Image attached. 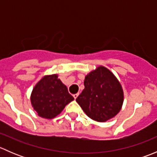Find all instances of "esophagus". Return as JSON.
<instances>
[{"mask_svg": "<svg viewBox=\"0 0 157 157\" xmlns=\"http://www.w3.org/2000/svg\"><path fill=\"white\" fill-rule=\"evenodd\" d=\"M79 96V93H75V94H74V95H73V96H74V99H77V96Z\"/></svg>", "mask_w": 157, "mask_h": 157, "instance_id": "obj_1", "label": "esophagus"}]
</instances>
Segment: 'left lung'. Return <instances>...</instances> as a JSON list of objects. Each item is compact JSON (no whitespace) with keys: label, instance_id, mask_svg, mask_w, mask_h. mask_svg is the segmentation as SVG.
I'll return each instance as SVG.
<instances>
[{"label":"left lung","instance_id":"obj_1","mask_svg":"<svg viewBox=\"0 0 157 157\" xmlns=\"http://www.w3.org/2000/svg\"><path fill=\"white\" fill-rule=\"evenodd\" d=\"M84 90L76 99L88 117L104 122L115 117L124 101L123 90L115 76L99 66L85 77Z\"/></svg>","mask_w":157,"mask_h":157}]
</instances>
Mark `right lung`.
Here are the masks:
<instances>
[{"label": "right lung", "mask_w": 157, "mask_h": 157, "mask_svg": "<svg viewBox=\"0 0 157 157\" xmlns=\"http://www.w3.org/2000/svg\"><path fill=\"white\" fill-rule=\"evenodd\" d=\"M58 77L57 74L45 76L36 83L32 92V105L42 118H55L74 99Z\"/></svg>", "instance_id": "right-lung-1"}]
</instances>
